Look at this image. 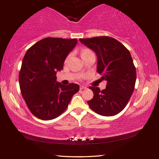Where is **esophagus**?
<instances>
[{
    "instance_id": "1",
    "label": "esophagus",
    "mask_w": 159,
    "mask_h": 159,
    "mask_svg": "<svg viewBox=\"0 0 159 159\" xmlns=\"http://www.w3.org/2000/svg\"><path fill=\"white\" fill-rule=\"evenodd\" d=\"M87 89V87H85V86H83V85H80V89L83 90V89Z\"/></svg>"
}]
</instances>
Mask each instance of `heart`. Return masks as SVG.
<instances>
[{"label": "heart", "instance_id": "heart-1", "mask_svg": "<svg viewBox=\"0 0 159 159\" xmlns=\"http://www.w3.org/2000/svg\"><path fill=\"white\" fill-rule=\"evenodd\" d=\"M93 52L91 51L90 50L88 49H85V50H83L82 52H81V56H84V55H88V54H92Z\"/></svg>", "mask_w": 159, "mask_h": 159}]
</instances>
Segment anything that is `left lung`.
<instances>
[{
  "label": "left lung",
  "instance_id": "obj_1",
  "mask_svg": "<svg viewBox=\"0 0 159 159\" xmlns=\"http://www.w3.org/2000/svg\"><path fill=\"white\" fill-rule=\"evenodd\" d=\"M80 42L96 52L97 72L107 81L106 89L91 86L93 98L91 109L103 116H113L126 106L135 85L136 68L130 53L122 43L111 37L80 39Z\"/></svg>",
  "mask_w": 159,
  "mask_h": 159
}]
</instances>
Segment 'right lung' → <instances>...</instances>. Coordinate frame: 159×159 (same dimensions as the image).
Here are the masks:
<instances>
[{
    "label": "right lung",
    "mask_w": 159,
    "mask_h": 159,
    "mask_svg": "<svg viewBox=\"0 0 159 159\" xmlns=\"http://www.w3.org/2000/svg\"><path fill=\"white\" fill-rule=\"evenodd\" d=\"M76 39L46 38L27 50L19 74L22 96L31 113L42 120L59 117L68 107L79 85L57 81V72L76 45Z\"/></svg>",
    "instance_id": "obj_1"
}]
</instances>
